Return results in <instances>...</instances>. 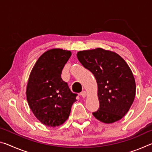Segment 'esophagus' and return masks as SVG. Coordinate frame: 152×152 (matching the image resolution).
<instances>
[{
    "label": "esophagus",
    "instance_id": "34e87169",
    "mask_svg": "<svg viewBox=\"0 0 152 152\" xmlns=\"http://www.w3.org/2000/svg\"><path fill=\"white\" fill-rule=\"evenodd\" d=\"M86 94H87V93H86V91H82L81 93H80V96H82L83 98H85L86 96Z\"/></svg>",
    "mask_w": 152,
    "mask_h": 152
}]
</instances>
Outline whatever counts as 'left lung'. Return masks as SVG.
I'll return each mask as SVG.
<instances>
[{
  "mask_svg": "<svg viewBox=\"0 0 152 152\" xmlns=\"http://www.w3.org/2000/svg\"><path fill=\"white\" fill-rule=\"evenodd\" d=\"M77 58L97 82L100 107L94 117L107 124L121 119L135 96V78L128 64L117 53L100 48L80 51Z\"/></svg>",
  "mask_w": 152,
  "mask_h": 152,
  "instance_id": "left-lung-1",
  "label": "left lung"
}]
</instances>
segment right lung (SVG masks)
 <instances>
[{"instance_id": "obj_1", "label": "right lung", "mask_w": 152, "mask_h": 152, "mask_svg": "<svg viewBox=\"0 0 152 152\" xmlns=\"http://www.w3.org/2000/svg\"><path fill=\"white\" fill-rule=\"evenodd\" d=\"M72 55L70 51L51 49L36 61L28 80L26 96L35 117L48 127L65 123L72 105L76 101L68 84L61 78V71Z\"/></svg>"}]
</instances>
